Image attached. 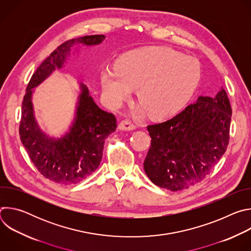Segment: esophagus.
<instances>
[{"instance_id":"34e87169","label":"esophagus","mask_w":251,"mask_h":251,"mask_svg":"<svg viewBox=\"0 0 251 251\" xmlns=\"http://www.w3.org/2000/svg\"><path fill=\"white\" fill-rule=\"evenodd\" d=\"M135 128V125L129 120H122L118 125V129L121 131H133Z\"/></svg>"}]
</instances>
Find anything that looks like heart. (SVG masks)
Returning a JSON list of instances; mask_svg holds the SVG:
<instances>
[{
    "mask_svg": "<svg viewBox=\"0 0 251 251\" xmlns=\"http://www.w3.org/2000/svg\"><path fill=\"white\" fill-rule=\"evenodd\" d=\"M201 79L197 59L167 47H147L123 54L116 68L102 70L100 80L105 98L118 107L138 87L143 106L160 119L180 110L195 92Z\"/></svg>",
    "mask_w": 251,
    "mask_h": 251,
    "instance_id": "b5f03b06",
    "label": "heart"
}]
</instances>
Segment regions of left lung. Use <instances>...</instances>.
<instances>
[{"label":"left lung","mask_w":251,"mask_h":251,"mask_svg":"<svg viewBox=\"0 0 251 251\" xmlns=\"http://www.w3.org/2000/svg\"><path fill=\"white\" fill-rule=\"evenodd\" d=\"M231 107L222 87L170 120L147 127L151 147L144 171L158 187L183 191L201 182L226 151Z\"/></svg>","instance_id":"1"}]
</instances>
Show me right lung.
Masks as SVG:
<instances>
[{"instance_id": "obj_1", "label": "right lung", "mask_w": 251, "mask_h": 251, "mask_svg": "<svg viewBox=\"0 0 251 251\" xmlns=\"http://www.w3.org/2000/svg\"><path fill=\"white\" fill-rule=\"evenodd\" d=\"M104 40L105 35L96 34L63 43L34 71L26 87L22 105L21 141L34 167L56 184H78L99 167L104 140L116 130L117 121L112 113L98 107L87 86L79 83L75 116L68 129L60 137L50 136L40 127L34 115V88L55 70L63 68L71 51L79 52L80 46L94 47Z\"/></svg>"}]
</instances>
